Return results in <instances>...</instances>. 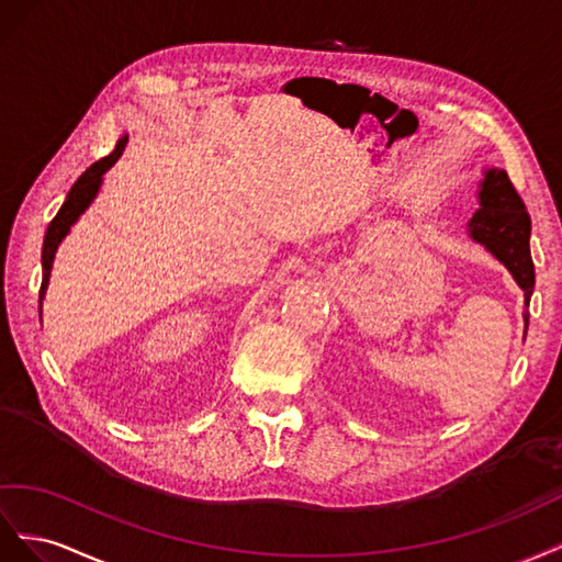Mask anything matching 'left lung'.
Wrapping results in <instances>:
<instances>
[{
  "label": "left lung",
  "instance_id": "1",
  "mask_svg": "<svg viewBox=\"0 0 562 562\" xmlns=\"http://www.w3.org/2000/svg\"><path fill=\"white\" fill-rule=\"evenodd\" d=\"M475 245H483L496 261L504 263L525 294V306L535 292V263L530 256V228L520 195L513 188L508 173L499 167H485L477 186V210L467 223ZM525 334L530 313H522Z\"/></svg>",
  "mask_w": 562,
  "mask_h": 562
}]
</instances>
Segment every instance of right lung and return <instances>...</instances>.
Segmentation results:
<instances>
[{
  "instance_id": "1",
  "label": "right lung",
  "mask_w": 562,
  "mask_h": 562,
  "mask_svg": "<svg viewBox=\"0 0 562 562\" xmlns=\"http://www.w3.org/2000/svg\"><path fill=\"white\" fill-rule=\"evenodd\" d=\"M126 140H130V136H120L115 150H112L108 157L99 159V162H93L79 179L75 181V186L70 188L66 202H63V206L58 210V214L54 216V221L49 223V228H46V235H44V247H42V286H40V315H42V301L46 296V286H49V278H52V266H54V259H56V251H58V245L66 239V235L70 233V228L75 226V223L79 221V216H82L89 204L95 200V195H99V190L103 186V173L117 162Z\"/></svg>"
}]
</instances>
